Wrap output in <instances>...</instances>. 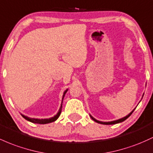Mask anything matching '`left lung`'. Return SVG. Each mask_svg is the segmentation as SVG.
<instances>
[{
    "label": "left lung",
    "mask_w": 153,
    "mask_h": 153,
    "mask_svg": "<svg viewBox=\"0 0 153 153\" xmlns=\"http://www.w3.org/2000/svg\"><path fill=\"white\" fill-rule=\"evenodd\" d=\"M143 96H144V95H143ZM134 110H135V109H134V110H132V111L130 113H129L128 115H126V117H122V118L118 119V120H113V121H110V122H102V121H100V120H96L95 118H94V117H92L91 115H90V117H91L92 120H94L95 122H97V123H98L104 124V125H112V124H116V123H121V122H123V121H124V120H126V119L128 118V117L129 116H130L131 115L132 112H133L134 111Z\"/></svg>",
    "instance_id": "left-lung-1"
}]
</instances>
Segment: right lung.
<instances>
[{"label": "right lung", "instance_id": "1", "mask_svg": "<svg viewBox=\"0 0 153 153\" xmlns=\"http://www.w3.org/2000/svg\"><path fill=\"white\" fill-rule=\"evenodd\" d=\"M68 89H67L65 91V92H64V94H63V97H62V101H63V99H64V97H65V94L67 93V91H68ZM62 105H61V107H60L59 110V112H57V114H56L55 116L52 117H50V118L48 119H37V118H32V117H29L27 116H25L24 115H22V116L24 117L25 119H26L27 120H28V121L30 122H32V123H39V124H46V123H51V122H53L55 121L56 120H57V118L59 117L60 114H61V112H62Z\"/></svg>", "mask_w": 153, "mask_h": 153}]
</instances>
